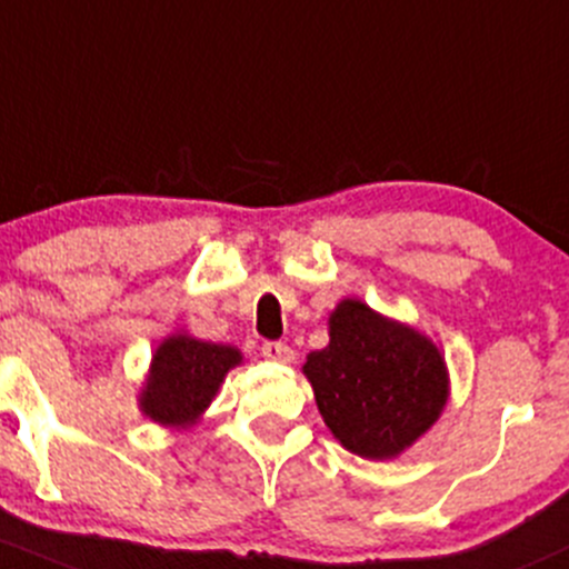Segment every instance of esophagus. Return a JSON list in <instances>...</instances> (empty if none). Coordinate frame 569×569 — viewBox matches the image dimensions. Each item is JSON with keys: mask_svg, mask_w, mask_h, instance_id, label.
I'll use <instances>...</instances> for the list:
<instances>
[{"mask_svg": "<svg viewBox=\"0 0 569 569\" xmlns=\"http://www.w3.org/2000/svg\"><path fill=\"white\" fill-rule=\"evenodd\" d=\"M261 355L267 357V360L272 362H291L295 360V351H291V346L280 343V340H267L264 346H261Z\"/></svg>", "mask_w": 569, "mask_h": 569, "instance_id": "1", "label": "esophagus"}]
</instances>
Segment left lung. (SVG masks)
I'll return each instance as SVG.
<instances>
[{
    "label": "left lung",
    "mask_w": 569,
    "mask_h": 569,
    "mask_svg": "<svg viewBox=\"0 0 569 569\" xmlns=\"http://www.w3.org/2000/svg\"><path fill=\"white\" fill-rule=\"evenodd\" d=\"M302 370L327 428L362 458H392L415 445L447 400L439 349L360 300L335 308L330 346L310 351Z\"/></svg>",
    "instance_id": "obj_1"
}]
</instances>
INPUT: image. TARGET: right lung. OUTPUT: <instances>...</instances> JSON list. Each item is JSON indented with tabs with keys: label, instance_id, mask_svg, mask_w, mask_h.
Segmentation results:
<instances>
[{
	"label": "right lung",
	"instance_id": "obj_1",
	"mask_svg": "<svg viewBox=\"0 0 569 569\" xmlns=\"http://www.w3.org/2000/svg\"><path fill=\"white\" fill-rule=\"evenodd\" d=\"M239 360L242 355L231 346L171 335L154 351L147 390L141 392L143 415L160 426H190Z\"/></svg>",
	"mask_w": 569,
	"mask_h": 569
}]
</instances>
